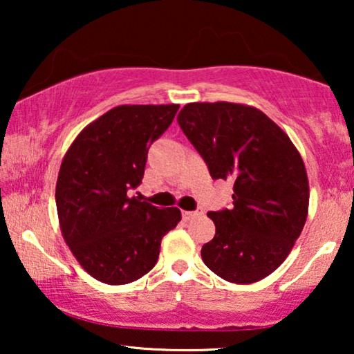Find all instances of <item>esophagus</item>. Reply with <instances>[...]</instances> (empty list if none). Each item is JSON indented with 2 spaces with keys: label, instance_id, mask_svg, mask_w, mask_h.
<instances>
[{
  "label": "esophagus",
  "instance_id": "34e87169",
  "mask_svg": "<svg viewBox=\"0 0 354 354\" xmlns=\"http://www.w3.org/2000/svg\"><path fill=\"white\" fill-rule=\"evenodd\" d=\"M205 214V211L203 209H196V211H182V217L185 221H190V219H193V217H196V216H203Z\"/></svg>",
  "mask_w": 354,
  "mask_h": 354
}]
</instances>
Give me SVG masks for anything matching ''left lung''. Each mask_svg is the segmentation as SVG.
<instances>
[{
	"instance_id": "obj_1",
	"label": "left lung",
	"mask_w": 354,
	"mask_h": 354,
	"mask_svg": "<svg viewBox=\"0 0 354 354\" xmlns=\"http://www.w3.org/2000/svg\"><path fill=\"white\" fill-rule=\"evenodd\" d=\"M178 125L212 178L234 180L230 209L209 211L216 235L201 258L232 283H253L283 263L308 217L306 167L288 135L253 106L190 103Z\"/></svg>"
}]
</instances>
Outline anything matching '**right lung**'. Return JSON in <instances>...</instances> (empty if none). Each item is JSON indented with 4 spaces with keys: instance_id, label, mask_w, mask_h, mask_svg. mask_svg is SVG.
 I'll list each match as a JSON object with an SVG mask.
<instances>
[{
    "instance_id": "add662e5",
    "label": "right lung",
    "mask_w": 354,
    "mask_h": 354,
    "mask_svg": "<svg viewBox=\"0 0 354 354\" xmlns=\"http://www.w3.org/2000/svg\"><path fill=\"white\" fill-rule=\"evenodd\" d=\"M178 104H124L77 135L62 159L56 207L62 236L91 277L124 285L156 264L178 207L130 196L142 183L148 149L172 124Z\"/></svg>"
}]
</instances>
